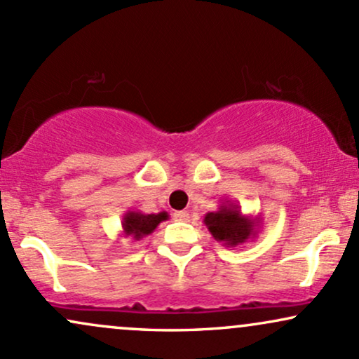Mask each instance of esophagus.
<instances>
[{
    "label": "esophagus",
    "mask_w": 359,
    "mask_h": 359,
    "mask_svg": "<svg viewBox=\"0 0 359 359\" xmlns=\"http://www.w3.org/2000/svg\"><path fill=\"white\" fill-rule=\"evenodd\" d=\"M172 217H175L176 220H180V222L189 220V213L188 212H175V215H172Z\"/></svg>",
    "instance_id": "34e87169"
}]
</instances>
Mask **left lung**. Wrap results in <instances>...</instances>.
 <instances>
[{
    "label": "left lung",
    "mask_w": 359,
    "mask_h": 359,
    "mask_svg": "<svg viewBox=\"0 0 359 359\" xmlns=\"http://www.w3.org/2000/svg\"><path fill=\"white\" fill-rule=\"evenodd\" d=\"M203 223L217 242L225 247H238L257 237L260 217L243 215L238 205L223 203L217 212L206 213Z\"/></svg>",
    "instance_id": "obj_1"
}]
</instances>
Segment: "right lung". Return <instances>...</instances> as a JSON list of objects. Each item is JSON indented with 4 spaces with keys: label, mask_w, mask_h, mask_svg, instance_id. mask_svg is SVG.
Wrapping results in <instances>:
<instances>
[{
    "label": "right lung",
    "mask_w": 359,
    "mask_h": 359,
    "mask_svg": "<svg viewBox=\"0 0 359 359\" xmlns=\"http://www.w3.org/2000/svg\"><path fill=\"white\" fill-rule=\"evenodd\" d=\"M170 215L166 212L159 213H142L139 210H128L122 217V235L124 237H130L133 240H141L142 237H147L158 229V225L164 220H168Z\"/></svg>",
    "instance_id": "obj_1"
}]
</instances>
